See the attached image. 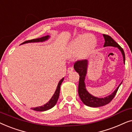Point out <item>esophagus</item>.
Masks as SVG:
<instances>
[{
    "instance_id": "34e87169",
    "label": "esophagus",
    "mask_w": 132,
    "mask_h": 132,
    "mask_svg": "<svg viewBox=\"0 0 132 132\" xmlns=\"http://www.w3.org/2000/svg\"><path fill=\"white\" fill-rule=\"evenodd\" d=\"M73 69L72 67H71H71H69L68 68V73H71L73 71Z\"/></svg>"
}]
</instances>
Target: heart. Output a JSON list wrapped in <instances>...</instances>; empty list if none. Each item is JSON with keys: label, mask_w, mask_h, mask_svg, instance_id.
<instances>
[{"label": "heart", "mask_w": 132, "mask_h": 132, "mask_svg": "<svg viewBox=\"0 0 132 132\" xmlns=\"http://www.w3.org/2000/svg\"><path fill=\"white\" fill-rule=\"evenodd\" d=\"M96 45V39L94 35L81 34L72 42L69 47V51L73 54L81 51V55L84 57L92 52Z\"/></svg>", "instance_id": "b5f03b06"}]
</instances>
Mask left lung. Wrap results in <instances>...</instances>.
<instances>
[{
    "label": "left lung",
    "mask_w": 132,
    "mask_h": 132,
    "mask_svg": "<svg viewBox=\"0 0 132 132\" xmlns=\"http://www.w3.org/2000/svg\"><path fill=\"white\" fill-rule=\"evenodd\" d=\"M105 39V43L104 46H114L117 47L119 50L121 51L122 55H123L124 62L125 63V54L124 51L121 47L111 37L106 34H103ZM73 68L78 73L80 78H79L78 83V95L80 99L81 100L82 103L87 106L93 107V108H98V107L103 106L104 105L108 104L115 97L116 94H117L119 87L120 86L121 83L117 87V89L114 91L109 96H106L105 98H97L95 96H92V95L89 94L86 89L85 83H84V79H85L86 75L87 72V60H79L75 62L73 64Z\"/></svg>",
    "instance_id": "obj_1"
}]
</instances>
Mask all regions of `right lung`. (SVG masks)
<instances>
[{"label":"right lung","instance_id":"1","mask_svg":"<svg viewBox=\"0 0 132 132\" xmlns=\"http://www.w3.org/2000/svg\"><path fill=\"white\" fill-rule=\"evenodd\" d=\"M50 37L49 36H46L44 37H42L40 38H35V39H32V40H26V41L24 42L23 43H22V44L23 43H29V42H43V41H45L46 40H47L48 38ZM64 80V78H63L60 81L59 84H58L57 87L56 89V90L54 94L52 96V97L51 98L50 101H49L46 104L43 105V106H40V107H37V108H31L32 110H36V111H45V110H48L50 109H51L53 108V107L55 106L57 103V100L59 99V95H60V86L61 83H62L63 81Z\"/></svg>","mask_w":132,"mask_h":132}]
</instances>
